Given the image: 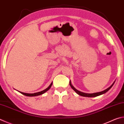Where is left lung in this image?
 Masks as SVG:
<instances>
[{
	"instance_id": "1",
	"label": "left lung",
	"mask_w": 124,
	"mask_h": 124,
	"mask_svg": "<svg viewBox=\"0 0 124 124\" xmlns=\"http://www.w3.org/2000/svg\"><path fill=\"white\" fill-rule=\"evenodd\" d=\"M114 82H115V81H114V82L113 83V84H112V85H111V86L108 88H107L106 89L104 90V91H102V92H97V93H91V94L83 93V92H80V91H78V90L76 89L75 88H74V87L73 86V85H71L70 81H69V85H70V86H71V88L73 89L74 90V91L76 92V93L78 94V95H81V96H85V97H91V98H92V97H96V96H99V95H102V94H105V93H106V92L108 91L113 86L114 84Z\"/></svg>"
}]
</instances>
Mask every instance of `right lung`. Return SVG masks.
Instances as JSON below:
<instances>
[{
	"instance_id": "obj_1",
	"label": "right lung",
	"mask_w": 124,
	"mask_h": 124,
	"mask_svg": "<svg viewBox=\"0 0 124 124\" xmlns=\"http://www.w3.org/2000/svg\"><path fill=\"white\" fill-rule=\"evenodd\" d=\"M53 85V82L51 83V84L49 85V86L47 88H46V89L43 90V91H40L39 92H37V93H23V92H19L20 93H21V94H23V95H25V96H38V95H42V94H44V93H46V92H47L48 91V90L50 88L51 85Z\"/></svg>"
}]
</instances>
